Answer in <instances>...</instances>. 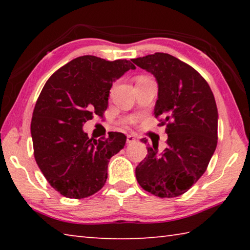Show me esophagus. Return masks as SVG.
Returning <instances> with one entry per match:
<instances>
[{
	"instance_id": "34e87169",
	"label": "esophagus",
	"mask_w": 250,
	"mask_h": 250,
	"mask_svg": "<svg viewBox=\"0 0 250 250\" xmlns=\"http://www.w3.org/2000/svg\"><path fill=\"white\" fill-rule=\"evenodd\" d=\"M135 141H137V139H135L133 135H131V134L126 135V143H128V145H130V143H133Z\"/></svg>"
}]
</instances>
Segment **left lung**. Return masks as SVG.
Instances as JSON below:
<instances>
[{
  "instance_id": "8db88e82",
  "label": "left lung",
  "mask_w": 250,
  "mask_h": 250,
  "mask_svg": "<svg viewBox=\"0 0 250 250\" xmlns=\"http://www.w3.org/2000/svg\"><path fill=\"white\" fill-rule=\"evenodd\" d=\"M158 83L154 116L167 125V146L147 147L135 167L143 189L159 197L184 194L204 174L217 146L218 112L210 87L197 71L166 53L132 59ZM146 143V140H141Z\"/></svg>"
}]
</instances>
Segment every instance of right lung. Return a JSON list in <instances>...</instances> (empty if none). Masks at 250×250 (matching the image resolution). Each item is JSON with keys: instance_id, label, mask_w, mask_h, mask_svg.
Returning a JSON list of instances; mask_svg holds the SVG:
<instances>
[{"instance_id": "1", "label": "right lung", "mask_w": 250, "mask_h": 250, "mask_svg": "<svg viewBox=\"0 0 250 250\" xmlns=\"http://www.w3.org/2000/svg\"><path fill=\"white\" fill-rule=\"evenodd\" d=\"M135 69L130 61L86 55L50 76L33 111L34 156L46 180L68 198L88 197L103 188L108 163L125 145L124 133L94 140L83 126L108 107L112 83Z\"/></svg>"}]
</instances>
